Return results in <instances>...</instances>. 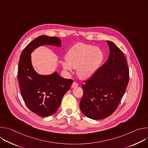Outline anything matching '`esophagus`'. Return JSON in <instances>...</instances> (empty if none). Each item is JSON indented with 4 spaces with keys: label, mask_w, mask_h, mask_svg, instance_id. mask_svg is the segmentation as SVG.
<instances>
[{
    "label": "esophagus",
    "mask_w": 148,
    "mask_h": 148,
    "mask_svg": "<svg viewBox=\"0 0 148 148\" xmlns=\"http://www.w3.org/2000/svg\"><path fill=\"white\" fill-rule=\"evenodd\" d=\"M78 86V84L77 82H73V83L71 85V87L72 88H75V87H77Z\"/></svg>",
    "instance_id": "obj_1"
}]
</instances>
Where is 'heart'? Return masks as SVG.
<instances>
[{"mask_svg":"<svg viewBox=\"0 0 148 148\" xmlns=\"http://www.w3.org/2000/svg\"><path fill=\"white\" fill-rule=\"evenodd\" d=\"M102 50L98 47L83 43L74 45L66 54L67 61H62L64 70L69 72L77 69L79 78L86 79L96 71L103 59Z\"/></svg>","mask_w":148,"mask_h":148,"instance_id":"heart-1","label":"heart"}]
</instances>
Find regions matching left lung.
<instances>
[{"label":"left lung","mask_w":148,"mask_h":148,"mask_svg":"<svg viewBox=\"0 0 148 148\" xmlns=\"http://www.w3.org/2000/svg\"><path fill=\"white\" fill-rule=\"evenodd\" d=\"M107 42L110 48L107 61L82 86L80 110L92 119L105 118L115 112L130 79L124 54L113 42Z\"/></svg>","instance_id":"left-lung-1"}]
</instances>
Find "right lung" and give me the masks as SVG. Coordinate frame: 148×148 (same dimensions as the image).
<instances>
[{
    "label": "right lung",
    "instance_id": "obj_1",
    "mask_svg": "<svg viewBox=\"0 0 148 148\" xmlns=\"http://www.w3.org/2000/svg\"><path fill=\"white\" fill-rule=\"evenodd\" d=\"M61 42L57 37L40 36L30 42L20 57L17 78L21 94L28 108L42 117L50 116L57 111L73 81L61 77L57 73L39 75L32 67L31 53L42 45L60 46Z\"/></svg>",
    "mask_w": 148,
    "mask_h": 148
}]
</instances>
